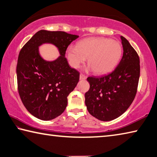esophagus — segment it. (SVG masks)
<instances>
[{"instance_id":"34e87169","label":"esophagus","mask_w":157,"mask_h":157,"mask_svg":"<svg viewBox=\"0 0 157 157\" xmlns=\"http://www.w3.org/2000/svg\"><path fill=\"white\" fill-rule=\"evenodd\" d=\"M86 79V77L83 74H80L79 75V79H81V80H84V79Z\"/></svg>"}]
</instances>
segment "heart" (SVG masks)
<instances>
[{"mask_svg": "<svg viewBox=\"0 0 157 157\" xmlns=\"http://www.w3.org/2000/svg\"><path fill=\"white\" fill-rule=\"evenodd\" d=\"M123 49L120 43L105 37H91L71 45L66 50L69 63L78 68L88 58L89 68L102 75L110 72L120 61Z\"/></svg>", "mask_w": 157, "mask_h": 157, "instance_id": "1", "label": "heart"}]
</instances>
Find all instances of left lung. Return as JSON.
Wrapping results in <instances>:
<instances>
[{"label":"left lung","instance_id":"left-lung-1","mask_svg":"<svg viewBox=\"0 0 157 157\" xmlns=\"http://www.w3.org/2000/svg\"><path fill=\"white\" fill-rule=\"evenodd\" d=\"M123 57L112 72L101 77H89L90 89L85 94L89 113L102 121L121 116L136 96L140 77V60L136 50L121 36Z\"/></svg>","mask_w":157,"mask_h":157}]
</instances>
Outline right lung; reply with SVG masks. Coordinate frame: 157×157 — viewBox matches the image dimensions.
<instances>
[{
	"label": "right lung",
	"mask_w": 157,
	"mask_h": 157,
	"mask_svg": "<svg viewBox=\"0 0 157 157\" xmlns=\"http://www.w3.org/2000/svg\"><path fill=\"white\" fill-rule=\"evenodd\" d=\"M79 36L62 31L41 30L21 48L18 57V91L23 105L32 115L42 121L60 116L68 104L67 97L78 84L79 73L69 66L66 49ZM44 43L56 46L60 55L46 61L39 53Z\"/></svg>",
	"instance_id": "obj_1"
}]
</instances>
